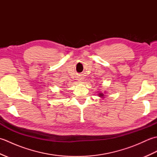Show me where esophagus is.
<instances>
[{
	"mask_svg": "<svg viewBox=\"0 0 157 157\" xmlns=\"http://www.w3.org/2000/svg\"><path fill=\"white\" fill-rule=\"evenodd\" d=\"M79 80H81V79H79ZM79 82H81V81H79Z\"/></svg>",
	"mask_w": 157,
	"mask_h": 157,
	"instance_id": "esophagus-1",
	"label": "esophagus"
}]
</instances>
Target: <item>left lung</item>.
<instances>
[{
	"mask_svg": "<svg viewBox=\"0 0 157 157\" xmlns=\"http://www.w3.org/2000/svg\"><path fill=\"white\" fill-rule=\"evenodd\" d=\"M106 92H98V96H99V97H101L102 98H105V94H106Z\"/></svg>",
	"mask_w": 157,
	"mask_h": 157,
	"instance_id": "1",
	"label": "left lung"
}]
</instances>
